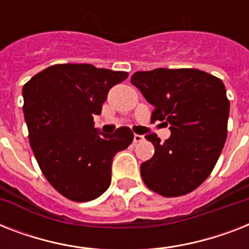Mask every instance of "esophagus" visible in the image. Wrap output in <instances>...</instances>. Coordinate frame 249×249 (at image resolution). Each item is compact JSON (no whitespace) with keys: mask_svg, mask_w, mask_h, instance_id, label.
Returning <instances> with one entry per match:
<instances>
[{"mask_svg":"<svg viewBox=\"0 0 249 249\" xmlns=\"http://www.w3.org/2000/svg\"><path fill=\"white\" fill-rule=\"evenodd\" d=\"M141 141H143V136H140V134H134V138H133V142L134 143H138Z\"/></svg>","mask_w":249,"mask_h":249,"instance_id":"1","label":"esophagus"}]
</instances>
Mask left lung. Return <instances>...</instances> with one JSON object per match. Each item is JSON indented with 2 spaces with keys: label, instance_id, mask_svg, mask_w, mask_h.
I'll return each instance as SVG.
<instances>
[{
  "label": "left lung",
  "instance_id": "left-lung-1",
  "mask_svg": "<svg viewBox=\"0 0 249 249\" xmlns=\"http://www.w3.org/2000/svg\"><path fill=\"white\" fill-rule=\"evenodd\" d=\"M130 83L154 106L170 137L146 136L155 152L141 164L144 185L165 197L186 195L212 173L228 136L230 102L218 77L195 68L136 72Z\"/></svg>",
  "mask_w": 249,
  "mask_h": 249
}]
</instances>
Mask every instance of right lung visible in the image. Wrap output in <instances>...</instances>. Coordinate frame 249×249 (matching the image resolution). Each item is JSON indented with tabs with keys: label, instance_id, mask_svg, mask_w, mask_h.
I'll use <instances>...</instances> for the list:
<instances>
[{
	"label": "right lung",
	"instance_id": "add662e5",
	"mask_svg": "<svg viewBox=\"0 0 249 249\" xmlns=\"http://www.w3.org/2000/svg\"><path fill=\"white\" fill-rule=\"evenodd\" d=\"M128 72L91 64H54L23 86L29 143L49 183L73 201L97 199L111 183L113 156L133 142L128 126L98 133L108 90Z\"/></svg>",
	"mask_w": 249,
	"mask_h": 249
}]
</instances>
